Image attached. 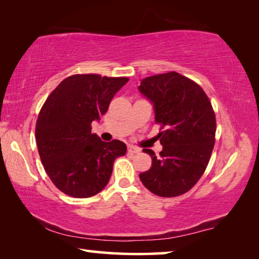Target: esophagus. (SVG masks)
<instances>
[{
	"label": "esophagus",
	"instance_id": "34e87169",
	"mask_svg": "<svg viewBox=\"0 0 259 259\" xmlns=\"http://www.w3.org/2000/svg\"><path fill=\"white\" fill-rule=\"evenodd\" d=\"M128 152H129V153H131V154H137V153H139V152H140V150H139L138 147L130 145V146H128Z\"/></svg>",
	"mask_w": 259,
	"mask_h": 259
}]
</instances>
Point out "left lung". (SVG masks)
Here are the masks:
<instances>
[{"label": "left lung", "instance_id": "1", "mask_svg": "<svg viewBox=\"0 0 259 259\" xmlns=\"http://www.w3.org/2000/svg\"><path fill=\"white\" fill-rule=\"evenodd\" d=\"M139 93L150 100L155 122L164 130L157 135L160 156L152 150V166L139 174L147 190L163 196L182 195L202 176L214 145L216 119L209 98L199 84L176 72L145 77Z\"/></svg>", "mask_w": 259, "mask_h": 259}]
</instances>
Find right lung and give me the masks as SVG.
Returning <instances> with one entry per match:
<instances>
[{"label": "right lung", "instance_id": "right-lung-1", "mask_svg": "<svg viewBox=\"0 0 259 259\" xmlns=\"http://www.w3.org/2000/svg\"><path fill=\"white\" fill-rule=\"evenodd\" d=\"M129 80L97 74L72 75L52 91L38 114L35 137L42 164L57 188L73 198H90L107 185L124 143L103 142L91 123L107 112Z\"/></svg>", "mask_w": 259, "mask_h": 259}]
</instances>
